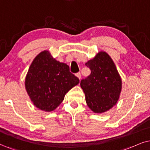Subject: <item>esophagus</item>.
<instances>
[{
    "label": "esophagus",
    "mask_w": 150,
    "mask_h": 150,
    "mask_svg": "<svg viewBox=\"0 0 150 150\" xmlns=\"http://www.w3.org/2000/svg\"><path fill=\"white\" fill-rule=\"evenodd\" d=\"M76 76H77V77H78V78H79V79H81V73H79H79H76Z\"/></svg>",
    "instance_id": "1"
}]
</instances>
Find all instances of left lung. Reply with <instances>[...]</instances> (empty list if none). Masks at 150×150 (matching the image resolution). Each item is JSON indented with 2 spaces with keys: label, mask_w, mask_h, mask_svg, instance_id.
<instances>
[{
  "label": "left lung",
  "mask_w": 150,
  "mask_h": 150,
  "mask_svg": "<svg viewBox=\"0 0 150 150\" xmlns=\"http://www.w3.org/2000/svg\"><path fill=\"white\" fill-rule=\"evenodd\" d=\"M91 74L81 80L88 107L95 113H103L115 105L122 88V81L113 60L100 52L85 64Z\"/></svg>",
  "instance_id": "left-lung-1"
}]
</instances>
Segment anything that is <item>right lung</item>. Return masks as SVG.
<instances>
[{
	"mask_svg": "<svg viewBox=\"0 0 150 150\" xmlns=\"http://www.w3.org/2000/svg\"><path fill=\"white\" fill-rule=\"evenodd\" d=\"M79 82V78L70 72L67 64L57 61L48 51L44 50L30 65L25 85L34 105L43 111H51Z\"/></svg>",
	"mask_w": 150,
	"mask_h": 150,
	"instance_id": "1",
	"label": "right lung"
}]
</instances>
